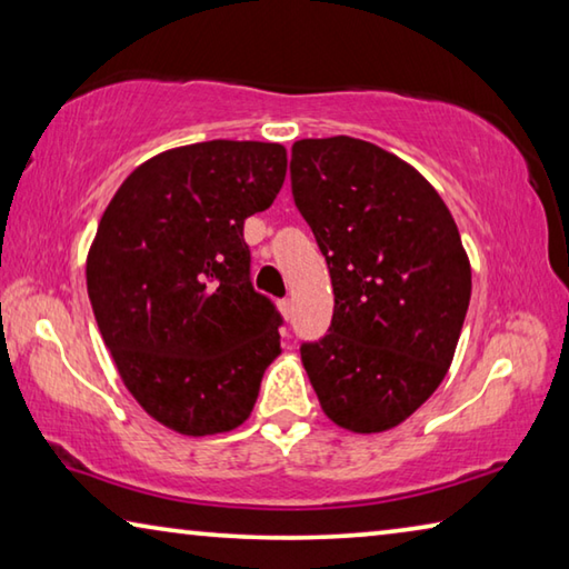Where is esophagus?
I'll use <instances>...</instances> for the list:
<instances>
[{"label":"esophagus","instance_id":"esophagus-1","mask_svg":"<svg viewBox=\"0 0 569 569\" xmlns=\"http://www.w3.org/2000/svg\"><path fill=\"white\" fill-rule=\"evenodd\" d=\"M278 308H281V313H283V319H286V321L291 319L293 306H291V301H288V298H281V301H278Z\"/></svg>","mask_w":569,"mask_h":569}]
</instances>
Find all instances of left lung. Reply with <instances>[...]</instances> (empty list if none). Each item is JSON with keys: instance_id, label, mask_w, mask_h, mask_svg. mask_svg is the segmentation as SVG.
<instances>
[{"instance_id": "obj_1", "label": "left lung", "mask_w": 569, "mask_h": 569, "mask_svg": "<svg viewBox=\"0 0 569 569\" xmlns=\"http://www.w3.org/2000/svg\"><path fill=\"white\" fill-rule=\"evenodd\" d=\"M291 192L333 286V319L301 343L333 423L373 435L411 417L455 356L471 271L455 218L417 170L336 134L291 148Z\"/></svg>"}]
</instances>
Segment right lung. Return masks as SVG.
Instances as JSON below:
<instances>
[{"label":"right lung","instance_id":"1","mask_svg":"<svg viewBox=\"0 0 569 569\" xmlns=\"http://www.w3.org/2000/svg\"><path fill=\"white\" fill-rule=\"evenodd\" d=\"M278 142L210 140L142 162L114 192L88 256V293L124 387L188 437L243 423L283 323L250 283L248 216L286 180Z\"/></svg>","mask_w":569,"mask_h":569}]
</instances>
